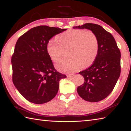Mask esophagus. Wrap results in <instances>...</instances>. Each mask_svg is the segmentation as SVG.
Masks as SVG:
<instances>
[{"label": "esophagus", "mask_w": 131, "mask_h": 131, "mask_svg": "<svg viewBox=\"0 0 131 131\" xmlns=\"http://www.w3.org/2000/svg\"><path fill=\"white\" fill-rule=\"evenodd\" d=\"M74 76H75L74 74H69L68 75V77H69V78H71V77H74Z\"/></svg>", "instance_id": "esophagus-1"}]
</instances>
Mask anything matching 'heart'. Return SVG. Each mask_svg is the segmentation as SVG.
<instances>
[{"label":"heart","mask_w":131,"mask_h":131,"mask_svg":"<svg viewBox=\"0 0 131 131\" xmlns=\"http://www.w3.org/2000/svg\"><path fill=\"white\" fill-rule=\"evenodd\" d=\"M51 39L47 44L50 58L56 62L61 57L62 46L70 47L68 58L62 59L55 65L58 70L63 73L76 71L80 67L86 68L94 62L99 50V42L96 35L91 30L69 29Z\"/></svg>","instance_id":"1"}]
</instances>
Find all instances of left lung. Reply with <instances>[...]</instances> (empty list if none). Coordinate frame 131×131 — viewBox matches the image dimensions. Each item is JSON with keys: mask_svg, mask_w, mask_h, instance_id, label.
Segmentation results:
<instances>
[{"mask_svg": "<svg viewBox=\"0 0 131 131\" xmlns=\"http://www.w3.org/2000/svg\"><path fill=\"white\" fill-rule=\"evenodd\" d=\"M73 28L90 29L98 40L97 57L90 67L79 73L84 83L77 91L86 101H101L112 92L120 75V51L113 35L97 24L87 23Z\"/></svg>", "mask_w": 131, "mask_h": 131, "instance_id": "8db88e82", "label": "left lung"}]
</instances>
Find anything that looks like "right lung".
<instances>
[{
  "mask_svg": "<svg viewBox=\"0 0 131 131\" xmlns=\"http://www.w3.org/2000/svg\"><path fill=\"white\" fill-rule=\"evenodd\" d=\"M66 29L38 26L19 37L12 57L13 82L30 102L47 103L56 96L59 82L66 76L57 72L47 51L48 41Z\"/></svg>",
  "mask_w": 131,
  "mask_h": 131,
  "instance_id": "1",
  "label": "right lung"
}]
</instances>
